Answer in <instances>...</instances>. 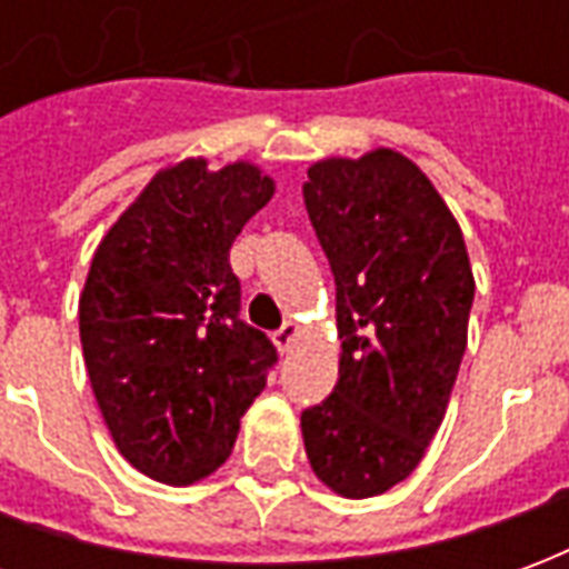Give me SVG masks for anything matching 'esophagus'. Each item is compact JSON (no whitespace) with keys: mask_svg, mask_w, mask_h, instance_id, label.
<instances>
[{"mask_svg":"<svg viewBox=\"0 0 569 569\" xmlns=\"http://www.w3.org/2000/svg\"><path fill=\"white\" fill-rule=\"evenodd\" d=\"M298 332H301V329H298V322H292V320H286L283 326H280V329H277V332H273V345H277V350H289V347L296 345V338H298Z\"/></svg>","mask_w":569,"mask_h":569,"instance_id":"obj_1","label":"esophagus"}]
</instances>
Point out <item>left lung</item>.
Segmentation results:
<instances>
[{
    "mask_svg": "<svg viewBox=\"0 0 569 569\" xmlns=\"http://www.w3.org/2000/svg\"><path fill=\"white\" fill-rule=\"evenodd\" d=\"M305 207L335 273L338 383L301 411L322 485L366 500L406 481L436 436L466 350L476 280L463 231L393 149L308 170Z\"/></svg>",
    "mask_w": 569,
    "mask_h": 569,
    "instance_id": "obj_1",
    "label": "left lung"
}]
</instances>
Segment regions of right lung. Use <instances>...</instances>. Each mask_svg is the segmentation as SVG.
I'll list each match as a JSON object with an SVG mask.
<instances>
[{"label": "right lung", "mask_w": 569, "mask_h": 569, "mask_svg": "<svg viewBox=\"0 0 569 569\" xmlns=\"http://www.w3.org/2000/svg\"><path fill=\"white\" fill-rule=\"evenodd\" d=\"M247 161L167 167L97 247L79 301L84 366L118 451L142 476L191 485L234 448L277 347L240 320L231 243L271 200Z\"/></svg>", "instance_id": "1"}]
</instances>
